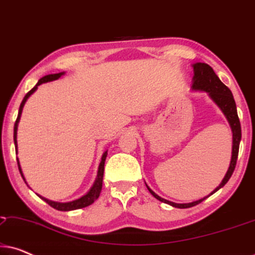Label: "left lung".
I'll return each mask as SVG.
<instances>
[{
	"instance_id": "1",
	"label": "left lung",
	"mask_w": 255,
	"mask_h": 255,
	"mask_svg": "<svg viewBox=\"0 0 255 255\" xmlns=\"http://www.w3.org/2000/svg\"><path fill=\"white\" fill-rule=\"evenodd\" d=\"M193 89L195 90H204V92L209 93V95L212 100L215 101L216 104L221 108L223 113L228 118L230 125H231L232 132H233V146H232V159H231V163H230L229 170L226 173V175L224 179H223L222 183L216 188V189L212 191L210 195H212L216 191L221 189L222 187H224L226 182L230 180L231 177L233 170L236 168L237 165V159H238V153H239V144H240V139H242V127H240V121L238 117V114H237V107H236V102L235 99H233V95L228 87H226L224 83H223L216 73L214 72L210 66L208 64H204V62H197V64L194 65V82H193ZM147 187V186H146ZM147 189L149 190L153 196H154L156 200L163 202V203L170 204L172 207L175 208H180V209H186V208H191L195 207V205L200 204L202 201H204L205 198H202V200L191 202V203H186V204H177V203H173V202H169L167 200H163L160 196H158L154 191L149 189L147 187ZM209 195V196H210Z\"/></svg>"
}]
</instances>
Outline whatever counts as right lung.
I'll use <instances>...</instances> for the list:
<instances>
[{
  "mask_svg": "<svg viewBox=\"0 0 255 255\" xmlns=\"http://www.w3.org/2000/svg\"><path fill=\"white\" fill-rule=\"evenodd\" d=\"M62 74H64V73H57V74H48V75L43 76V78H41L39 81L37 82V85L34 86L33 88L31 89L29 93H26L25 96H24V99H23L22 103H20V107H19L18 116H17V120L15 122V127H13V141H15L16 148H17V140H16V137H17V125H18V122H19V118H20V114H22L24 103L26 102V100L29 99V96L31 95V94H32L34 90L38 88V86L41 85V83H45V82H48V81H53V80H57V79L60 78ZM106 158H107V152H104V154L102 155V160H101V163H100V167H99V173H97V179L95 181V183H94V186L92 187V189H90L86 195H83L82 197H80V198H78V200H75V201L67 202V203H58V202H53V201L46 200V198H44V197H41V196H39V197H41V200H44L48 205H51L52 208H54L55 210H59V211L76 210V209L86 208V207H88V205L93 204L94 202H95L97 198H99L100 194H101V190H102L103 173H104V161H106ZM17 163H18V169H19L20 175H22L23 180L25 181V179H24V176H23L22 169H20L18 160H17Z\"/></svg>",
  "mask_w": 255,
  "mask_h": 255,
  "instance_id": "right-lung-1",
  "label": "right lung"
}]
</instances>
